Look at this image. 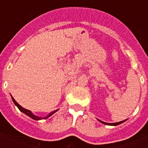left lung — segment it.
<instances>
[{"label": "left lung", "mask_w": 148, "mask_h": 148, "mask_svg": "<svg viewBox=\"0 0 148 148\" xmlns=\"http://www.w3.org/2000/svg\"><path fill=\"white\" fill-rule=\"evenodd\" d=\"M98 121H100V120H98ZM102 124H108V125H118V124H121V123H123V122H124V121H121V122H117V123H106V122H103V121H100Z\"/></svg>", "instance_id": "obj_1"}]
</instances>
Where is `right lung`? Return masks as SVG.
<instances>
[{
    "label": "right lung",
    "instance_id": "add662e5",
    "mask_svg": "<svg viewBox=\"0 0 148 148\" xmlns=\"http://www.w3.org/2000/svg\"><path fill=\"white\" fill-rule=\"evenodd\" d=\"M12 101H13V102H14L15 105L17 106L18 109H20V110H21V112H23L24 113H25V114L27 115L28 116H30L31 118H32L33 120H36V121H39V120H41V119H47V118L49 117V116H51L52 114H54L55 112H56V111L52 112L51 113H50V114H49L48 116H46V117H43V118H42H42L39 117V116H35V115L32 114V112H31V111H29V110H27V109H24V108H23L22 106H20V105H19V104H18V103L16 102V101H15V99H14V98H13V97H12Z\"/></svg>",
    "mask_w": 148,
    "mask_h": 148
}]
</instances>
